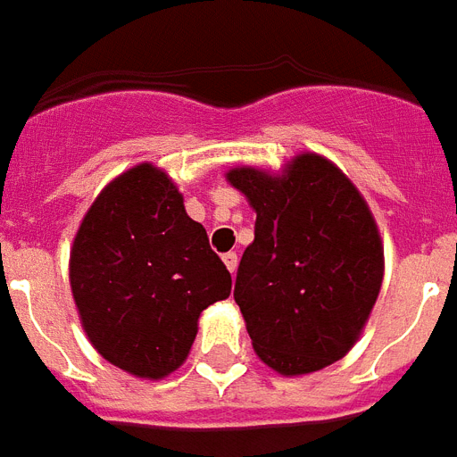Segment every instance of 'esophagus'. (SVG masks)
I'll use <instances>...</instances> for the list:
<instances>
[{
    "label": "esophagus",
    "mask_w": 457,
    "mask_h": 457,
    "mask_svg": "<svg viewBox=\"0 0 457 457\" xmlns=\"http://www.w3.org/2000/svg\"><path fill=\"white\" fill-rule=\"evenodd\" d=\"M221 259H224L226 269H228L231 273H236V269H238V254H236V252H226Z\"/></svg>",
    "instance_id": "esophagus-1"
}]
</instances>
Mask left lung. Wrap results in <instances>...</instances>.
Instances as JSON below:
<instances>
[{
    "instance_id": "8db88e82",
    "label": "left lung",
    "mask_w": 457,
    "mask_h": 457,
    "mask_svg": "<svg viewBox=\"0 0 457 457\" xmlns=\"http://www.w3.org/2000/svg\"><path fill=\"white\" fill-rule=\"evenodd\" d=\"M226 181L257 212L233 290L252 349L286 378L345 359L385 276L366 198L332 160L309 151L280 171L233 167Z\"/></svg>"
}]
</instances>
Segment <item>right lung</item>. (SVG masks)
Listing matches in <instances>:
<instances>
[{
    "instance_id": "right-lung-1",
    "label": "right lung",
    "mask_w": 457,
    "mask_h": 457,
    "mask_svg": "<svg viewBox=\"0 0 457 457\" xmlns=\"http://www.w3.org/2000/svg\"><path fill=\"white\" fill-rule=\"evenodd\" d=\"M71 290L84 335L108 363L162 379L188 359L200 313L231 295V273L170 174L138 162L84 214Z\"/></svg>"
}]
</instances>
